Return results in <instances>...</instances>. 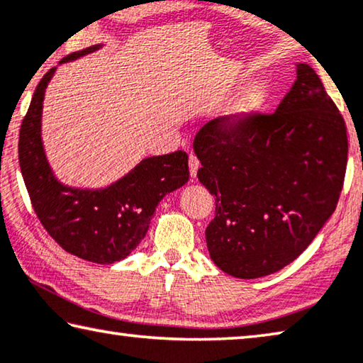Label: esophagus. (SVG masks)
Segmentation results:
<instances>
[{"instance_id": "34e87169", "label": "esophagus", "mask_w": 363, "mask_h": 363, "mask_svg": "<svg viewBox=\"0 0 363 363\" xmlns=\"http://www.w3.org/2000/svg\"><path fill=\"white\" fill-rule=\"evenodd\" d=\"M199 168H200V161H199V158L195 157L194 153H191V155H189V169H191V176H192V177H195V174H197Z\"/></svg>"}]
</instances>
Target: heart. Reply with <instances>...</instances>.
Returning <instances> with one entry per match:
<instances>
[{
  "label": "heart",
  "mask_w": 363,
  "mask_h": 363,
  "mask_svg": "<svg viewBox=\"0 0 363 363\" xmlns=\"http://www.w3.org/2000/svg\"><path fill=\"white\" fill-rule=\"evenodd\" d=\"M267 100H268V90L264 85L262 84L250 85V89L247 90L238 101H235V105L233 108V114L238 119L252 118L258 111H262L264 105H267Z\"/></svg>",
  "instance_id": "obj_1"
}]
</instances>
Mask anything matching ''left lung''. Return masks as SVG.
<instances>
[{
  "label": "left lung",
  "mask_w": 363,
  "mask_h": 363,
  "mask_svg": "<svg viewBox=\"0 0 363 363\" xmlns=\"http://www.w3.org/2000/svg\"><path fill=\"white\" fill-rule=\"evenodd\" d=\"M199 181L215 195L205 229L224 273L255 279L307 249L336 210L347 166V129L320 77L297 65V80L274 113L223 116L199 130Z\"/></svg>",
  "instance_id": "1"
}]
</instances>
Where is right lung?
<instances>
[{"instance_id": "right-lung-1", "label": "right lung", "mask_w": 363, "mask_h": 363, "mask_svg": "<svg viewBox=\"0 0 363 363\" xmlns=\"http://www.w3.org/2000/svg\"><path fill=\"white\" fill-rule=\"evenodd\" d=\"M99 48L67 55L61 62ZM53 74L55 67L38 82L19 132V164L33 211L69 254L101 264L119 262L145 238L160 200L187 182V153L142 160L128 176L99 191L62 186L51 172L40 135L43 95Z\"/></svg>"}]
</instances>
